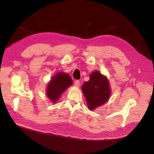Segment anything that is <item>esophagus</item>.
<instances>
[{
    "instance_id": "obj_1",
    "label": "esophagus",
    "mask_w": 154,
    "mask_h": 154,
    "mask_svg": "<svg viewBox=\"0 0 154 154\" xmlns=\"http://www.w3.org/2000/svg\"><path fill=\"white\" fill-rule=\"evenodd\" d=\"M75 87H79L80 86V82L79 80H76L74 83Z\"/></svg>"
}]
</instances>
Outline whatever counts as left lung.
Listing matches in <instances>:
<instances>
[{
    "mask_svg": "<svg viewBox=\"0 0 154 154\" xmlns=\"http://www.w3.org/2000/svg\"><path fill=\"white\" fill-rule=\"evenodd\" d=\"M82 92L85 96L90 110H94L105 104L111 95L108 79L98 71L91 73L90 80L82 85Z\"/></svg>",
    "mask_w": 154,
    "mask_h": 154,
    "instance_id": "8db88e82",
    "label": "left lung"
}]
</instances>
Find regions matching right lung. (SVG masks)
<instances>
[{
  "mask_svg": "<svg viewBox=\"0 0 154 154\" xmlns=\"http://www.w3.org/2000/svg\"><path fill=\"white\" fill-rule=\"evenodd\" d=\"M72 84V81L69 74L59 72L51 78L48 83L46 95L51 102L56 103L62 94Z\"/></svg>",
  "mask_w": 154,
  "mask_h": 154,
  "instance_id": "obj_1",
  "label": "right lung"
}]
</instances>
